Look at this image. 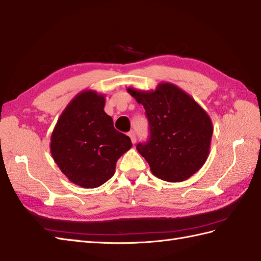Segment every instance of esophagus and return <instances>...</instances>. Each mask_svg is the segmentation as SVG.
Listing matches in <instances>:
<instances>
[{
	"label": "esophagus",
	"instance_id": "34e87169",
	"mask_svg": "<svg viewBox=\"0 0 261 261\" xmlns=\"http://www.w3.org/2000/svg\"><path fill=\"white\" fill-rule=\"evenodd\" d=\"M128 136L130 137V141H132L133 144H135V143H136V134H135V132L134 130L129 132L128 133Z\"/></svg>",
	"mask_w": 261,
	"mask_h": 261
}]
</instances>
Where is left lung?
I'll list each match as a JSON object with an SVG mask.
<instances>
[{
	"instance_id": "1",
	"label": "left lung",
	"mask_w": 261,
	"mask_h": 261,
	"mask_svg": "<svg viewBox=\"0 0 261 261\" xmlns=\"http://www.w3.org/2000/svg\"><path fill=\"white\" fill-rule=\"evenodd\" d=\"M127 91L145 109L150 137L136 148L152 173L180 182L197 172L208 156L213 135L206 111L172 83H160L154 91Z\"/></svg>"
}]
</instances>
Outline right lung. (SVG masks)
Here are the masks:
<instances>
[{"label": "right lung", "instance_id": "obj_1", "mask_svg": "<svg viewBox=\"0 0 261 261\" xmlns=\"http://www.w3.org/2000/svg\"><path fill=\"white\" fill-rule=\"evenodd\" d=\"M105 95L82 91L64 109L50 138V152L70 181L95 188L113 177L116 162L132 147L105 113Z\"/></svg>", "mask_w": 261, "mask_h": 261}]
</instances>
